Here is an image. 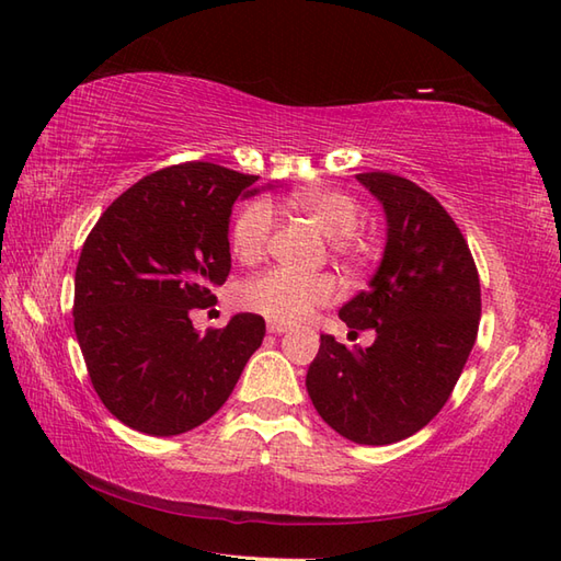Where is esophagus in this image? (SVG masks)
Returning <instances> with one entry per match:
<instances>
[{
  "label": "esophagus",
  "instance_id": "obj_1",
  "mask_svg": "<svg viewBox=\"0 0 561 561\" xmlns=\"http://www.w3.org/2000/svg\"><path fill=\"white\" fill-rule=\"evenodd\" d=\"M289 325H282V323H267V332L270 335H284V332H289Z\"/></svg>",
  "mask_w": 561,
  "mask_h": 561
}]
</instances>
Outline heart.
Instances as JSON below:
<instances>
[{
  "mask_svg": "<svg viewBox=\"0 0 561 561\" xmlns=\"http://www.w3.org/2000/svg\"><path fill=\"white\" fill-rule=\"evenodd\" d=\"M289 205L304 211L318 226L320 233L332 238V241L350 238L362 219L356 202L340 190H301V193L289 195ZM272 226L274 211L270 202L255 199L245 205L236 217L231 231L236 257L241 262L260 260L267 248ZM340 248L344 245L340 243ZM337 296L340 287L330 274L304 277V274L274 267L250 277L238 291V304L250 313L267 318L270 323L294 325L304 323L318 308L332 304Z\"/></svg>",
  "mask_w": 561,
  "mask_h": 561,
  "instance_id": "1",
  "label": "heart"
}]
</instances>
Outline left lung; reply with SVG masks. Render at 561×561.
<instances>
[{
    "label": "left lung",
    "mask_w": 561,
    "mask_h": 561,
    "mask_svg": "<svg viewBox=\"0 0 561 561\" xmlns=\"http://www.w3.org/2000/svg\"><path fill=\"white\" fill-rule=\"evenodd\" d=\"M386 211V250L368 289L340 308L352 330H376L371 347L320 335L306 388L344 438L388 446L420 432L444 408L480 325V277L448 211L408 178L356 175Z\"/></svg>",
    "instance_id": "8db88e82"
}]
</instances>
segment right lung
I'll use <instances>...</instances> for the list:
<instances>
[{
	"label": "right lung",
	"instance_id": "1",
	"mask_svg": "<svg viewBox=\"0 0 561 561\" xmlns=\"http://www.w3.org/2000/svg\"><path fill=\"white\" fill-rule=\"evenodd\" d=\"M257 175L207 161L141 178L103 211L75 274V332L91 383L123 424L175 436L207 422L265 337L238 313L224 330L193 328L231 272L229 221Z\"/></svg>",
	"mask_w": 561,
	"mask_h": 561
}]
</instances>
